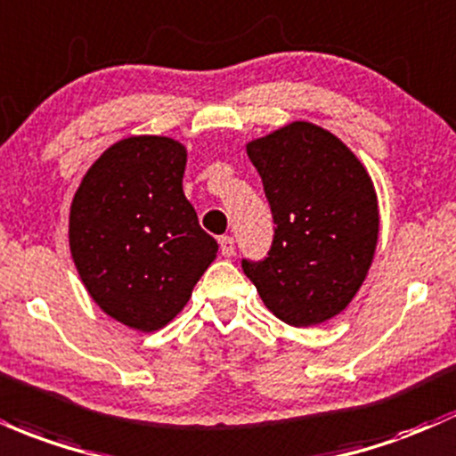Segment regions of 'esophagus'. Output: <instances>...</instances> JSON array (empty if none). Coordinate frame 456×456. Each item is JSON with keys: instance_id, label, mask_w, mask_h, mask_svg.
Returning a JSON list of instances; mask_svg holds the SVG:
<instances>
[{"instance_id": "obj_1", "label": "esophagus", "mask_w": 456, "mask_h": 456, "mask_svg": "<svg viewBox=\"0 0 456 456\" xmlns=\"http://www.w3.org/2000/svg\"><path fill=\"white\" fill-rule=\"evenodd\" d=\"M220 244V253L224 255V257H232L233 253H236V242H233L232 236H223L218 240Z\"/></svg>"}]
</instances>
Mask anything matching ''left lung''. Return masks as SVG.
<instances>
[{"label": "left lung", "mask_w": 456, "mask_h": 456, "mask_svg": "<svg viewBox=\"0 0 456 456\" xmlns=\"http://www.w3.org/2000/svg\"><path fill=\"white\" fill-rule=\"evenodd\" d=\"M274 236L266 257L242 270L270 312L292 327L324 322L353 301L372 264L379 205L353 151L312 123L248 142Z\"/></svg>", "instance_id": "8db88e82"}]
</instances>
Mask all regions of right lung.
Masks as SVG:
<instances>
[{
	"instance_id": "1",
	"label": "right lung",
	"mask_w": 456,
	"mask_h": 456,
	"mask_svg": "<svg viewBox=\"0 0 456 456\" xmlns=\"http://www.w3.org/2000/svg\"><path fill=\"white\" fill-rule=\"evenodd\" d=\"M183 168L175 140L125 138L90 167L71 205L79 277L108 316L138 331L177 316L218 251L183 194Z\"/></svg>"
}]
</instances>
